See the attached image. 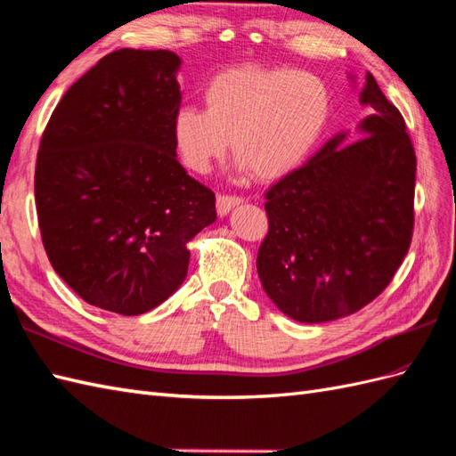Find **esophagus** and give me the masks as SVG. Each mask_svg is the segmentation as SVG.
Returning <instances> with one entry per match:
<instances>
[{
	"instance_id": "obj_1",
	"label": "esophagus",
	"mask_w": 456,
	"mask_h": 456,
	"mask_svg": "<svg viewBox=\"0 0 456 456\" xmlns=\"http://www.w3.org/2000/svg\"><path fill=\"white\" fill-rule=\"evenodd\" d=\"M242 202L240 196H232V194H217V200H216V206H217V214L219 216H227L232 208L239 206Z\"/></svg>"
}]
</instances>
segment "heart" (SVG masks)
Segmentation results:
<instances>
[{"label": "heart", "instance_id": "1", "mask_svg": "<svg viewBox=\"0 0 456 456\" xmlns=\"http://www.w3.org/2000/svg\"><path fill=\"white\" fill-rule=\"evenodd\" d=\"M204 110L183 106L173 119L179 158L194 173H208L231 140L240 169L272 181L297 169L328 126L331 94L306 71L235 67L204 88Z\"/></svg>", "mask_w": 456, "mask_h": 456}]
</instances>
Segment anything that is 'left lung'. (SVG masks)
Instances as JSON below:
<instances>
[{
  "mask_svg": "<svg viewBox=\"0 0 456 456\" xmlns=\"http://www.w3.org/2000/svg\"><path fill=\"white\" fill-rule=\"evenodd\" d=\"M360 136H333L265 192L258 275L273 305L302 323L358 312L391 283L411 248L416 154L401 111L371 73Z\"/></svg>",
  "mask_w": 456,
  "mask_h": 456,
  "instance_id": "left-lung-1",
  "label": "left lung"
}]
</instances>
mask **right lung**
<instances>
[{
	"label": "right lung",
	"mask_w": 456,
	"mask_h": 456,
	"mask_svg": "<svg viewBox=\"0 0 456 456\" xmlns=\"http://www.w3.org/2000/svg\"><path fill=\"white\" fill-rule=\"evenodd\" d=\"M169 50L123 48L69 88L40 140L38 225L55 273L88 305L138 316L184 281L216 194L177 159Z\"/></svg>",
	"instance_id": "right-lung-1"
}]
</instances>
